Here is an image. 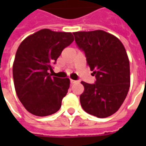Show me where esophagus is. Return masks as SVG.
Masks as SVG:
<instances>
[{"label": "esophagus", "mask_w": 146, "mask_h": 146, "mask_svg": "<svg viewBox=\"0 0 146 146\" xmlns=\"http://www.w3.org/2000/svg\"><path fill=\"white\" fill-rule=\"evenodd\" d=\"M70 83L73 84H77V83H79L78 80H70Z\"/></svg>", "instance_id": "34e87169"}]
</instances>
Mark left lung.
<instances>
[{
  "label": "left lung",
  "mask_w": 146,
  "mask_h": 146,
  "mask_svg": "<svg viewBox=\"0 0 146 146\" xmlns=\"http://www.w3.org/2000/svg\"><path fill=\"white\" fill-rule=\"evenodd\" d=\"M73 34L96 77L94 84L81 82L84 88L80 96L81 106L91 115L108 117L120 108L130 88V63L125 48L116 36L104 30Z\"/></svg>",
  "instance_id": "left-lung-1"
}]
</instances>
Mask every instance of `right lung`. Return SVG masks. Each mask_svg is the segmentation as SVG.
<instances>
[{"label":"right lung","instance_id":"right-lung-1","mask_svg":"<svg viewBox=\"0 0 146 146\" xmlns=\"http://www.w3.org/2000/svg\"><path fill=\"white\" fill-rule=\"evenodd\" d=\"M73 40L72 33L43 29L19 46L12 70L15 89L19 101L33 115L49 116L60 109L70 79L51 76L48 71Z\"/></svg>","mask_w":146,"mask_h":146}]
</instances>
